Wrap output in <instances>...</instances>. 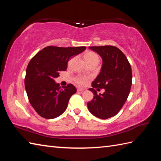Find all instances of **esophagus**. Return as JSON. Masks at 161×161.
I'll use <instances>...</instances> for the list:
<instances>
[{
  "label": "esophagus",
  "instance_id": "34e87169",
  "mask_svg": "<svg viewBox=\"0 0 161 161\" xmlns=\"http://www.w3.org/2000/svg\"><path fill=\"white\" fill-rule=\"evenodd\" d=\"M84 91V89H83V88H77V92H83Z\"/></svg>",
  "mask_w": 161,
  "mask_h": 161
}]
</instances>
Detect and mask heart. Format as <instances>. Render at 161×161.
<instances>
[{
    "instance_id": "heart-1",
    "label": "heart",
    "mask_w": 161,
    "mask_h": 161,
    "mask_svg": "<svg viewBox=\"0 0 161 161\" xmlns=\"http://www.w3.org/2000/svg\"><path fill=\"white\" fill-rule=\"evenodd\" d=\"M84 59L86 60L87 64L93 63V62H99V57L96 53L93 52H88L84 55ZM75 82L76 83L78 86H83L86 84L87 81V78L86 77L81 76V75H78L76 76L74 79Z\"/></svg>"
}]
</instances>
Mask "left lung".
<instances>
[{
    "label": "left lung",
    "instance_id": "1",
    "mask_svg": "<svg viewBox=\"0 0 161 161\" xmlns=\"http://www.w3.org/2000/svg\"><path fill=\"white\" fill-rule=\"evenodd\" d=\"M102 59L100 74L92 82V87L104 88V94L97 95L89 88L94 96L87 106L93 115L100 119L115 116L125 104L132 84L131 67L127 58L115 46H91Z\"/></svg>",
    "mask_w": 161,
    "mask_h": 161
}]
</instances>
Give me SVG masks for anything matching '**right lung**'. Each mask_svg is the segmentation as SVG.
<instances>
[{"instance_id": "obj_1", "label": "right lung", "mask_w": 161, "mask_h": 161, "mask_svg": "<svg viewBox=\"0 0 161 161\" xmlns=\"http://www.w3.org/2000/svg\"><path fill=\"white\" fill-rule=\"evenodd\" d=\"M85 46H47L36 54L26 69L25 87L30 104L46 119H53L66 111L70 97L77 89L69 84L61 88L54 78L67 69L70 58L86 50Z\"/></svg>"}]
</instances>
